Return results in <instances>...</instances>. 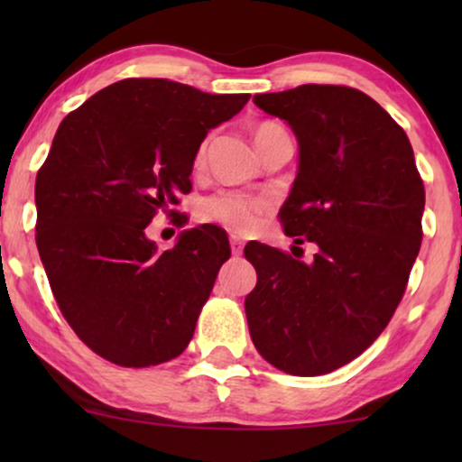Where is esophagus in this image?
<instances>
[{"instance_id":"34e87169","label":"esophagus","mask_w":462,"mask_h":462,"mask_svg":"<svg viewBox=\"0 0 462 462\" xmlns=\"http://www.w3.org/2000/svg\"><path fill=\"white\" fill-rule=\"evenodd\" d=\"M231 250H233V254H236V256L242 254L244 242H242V239H239L237 236H231Z\"/></svg>"}]
</instances>
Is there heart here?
Listing matches in <instances>:
<instances>
[{"instance_id": "b5f03b06", "label": "heart", "mask_w": 462, "mask_h": 462, "mask_svg": "<svg viewBox=\"0 0 462 462\" xmlns=\"http://www.w3.org/2000/svg\"><path fill=\"white\" fill-rule=\"evenodd\" d=\"M280 125L273 122L258 124L254 130V138L264 134V132L277 130ZM206 147L208 141L199 144L198 153H195V166H201L206 160ZM267 212V199L254 198V195L239 193V191H220L212 198L204 199L201 204V218L210 220V223H218L226 226L229 231L236 233H252L261 225L263 214Z\"/></svg>"}]
</instances>
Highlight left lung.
Wrapping results in <instances>:
<instances>
[{"instance_id": "obj_1", "label": "left lung", "mask_w": 462, "mask_h": 462, "mask_svg": "<svg viewBox=\"0 0 462 462\" xmlns=\"http://www.w3.org/2000/svg\"><path fill=\"white\" fill-rule=\"evenodd\" d=\"M299 141V172L282 206L311 263L248 244L256 288L245 296L252 343L271 365L319 376L368 349L393 318L420 250L425 187L406 132L368 94L307 84L256 94Z\"/></svg>"}]
</instances>
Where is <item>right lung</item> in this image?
<instances>
[{
  "instance_id": "add662e5",
  "label": "right lung",
  "mask_w": 462,
  "mask_h": 462,
  "mask_svg": "<svg viewBox=\"0 0 462 462\" xmlns=\"http://www.w3.org/2000/svg\"><path fill=\"white\" fill-rule=\"evenodd\" d=\"M248 100L122 79L60 122L35 180V242L62 315L100 357L147 368L187 349L229 239L199 225L160 252L144 229L191 191L199 144Z\"/></svg>"
}]
</instances>
